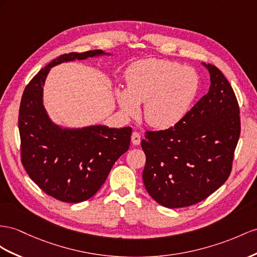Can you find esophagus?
I'll use <instances>...</instances> for the list:
<instances>
[{"instance_id":"obj_1","label":"esophagus","mask_w":257,"mask_h":257,"mask_svg":"<svg viewBox=\"0 0 257 257\" xmlns=\"http://www.w3.org/2000/svg\"><path fill=\"white\" fill-rule=\"evenodd\" d=\"M131 142H133L134 146H139L141 142V136L139 133H137V131L133 133V135H131Z\"/></svg>"}]
</instances>
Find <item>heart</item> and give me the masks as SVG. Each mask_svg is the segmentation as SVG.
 <instances>
[{
  "label": "heart",
  "instance_id": "b5f03b06",
  "mask_svg": "<svg viewBox=\"0 0 257 257\" xmlns=\"http://www.w3.org/2000/svg\"><path fill=\"white\" fill-rule=\"evenodd\" d=\"M127 89L116 98L122 113L136 116L144 104V117L155 128H168L187 114L199 89V76L179 63L149 58L134 63L126 72Z\"/></svg>",
  "mask_w": 257,
  "mask_h": 257
}]
</instances>
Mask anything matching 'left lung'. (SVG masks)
<instances>
[{
	"mask_svg": "<svg viewBox=\"0 0 257 257\" xmlns=\"http://www.w3.org/2000/svg\"><path fill=\"white\" fill-rule=\"evenodd\" d=\"M203 66L210 77L207 94L174 127L147 131L141 141L147 156L144 186L168 208L203 201L231 173L241 130L239 104L222 72L214 65Z\"/></svg>",
	"mask_w": 257,
	"mask_h": 257,
	"instance_id": "1",
	"label": "left lung"
}]
</instances>
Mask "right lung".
<instances>
[{
    "instance_id": "obj_1",
    "label": "right lung",
    "mask_w": 257,
    "mask_h": 257,
    "mask_svg": "<svg viewBox=\"0 0 257 257\" xmlns=\"http://www.w3.org/2000/svg\"><path fill=\"white\" fill-rule=\"evenodd\" d=\"M102 55L110 54L92 50L61 55L31 79L22 97L18 128L23 166L42 191L62 202L93 196L130 146L131 127L66 128L52 121L44 107L43 85L52 67Z\"/></svg>"
}]
</instances>
